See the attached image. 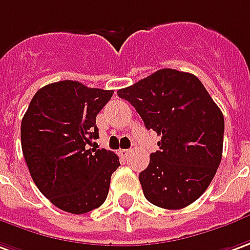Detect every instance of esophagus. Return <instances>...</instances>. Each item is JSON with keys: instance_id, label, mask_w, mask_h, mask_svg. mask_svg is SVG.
<instances>
[{"instance_id": "34e87169", "label": "esophagus", "mask_w": 250, "mask_h": 250, "mask_svg": "<svg viewBox=\"0 0 250 250\" xmlns=\"http://www.w3.org/2000/svg\"><path fill=\"white\" fill-rule=\"evenodd\" d=\"M130 149H120L119 150V154H122V157H125V155L130 154Z\"/></svg>"}]
</instances>
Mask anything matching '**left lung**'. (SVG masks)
Instances as JSON below:
<instances>
[{
	"instance_id": "left-lung-1",
	"label": "left lung",
	"mask_w": 250,
	"mask_h": 250,
	"mask_svg": "<svg viewBox=\"0 0 250 250\" xmlns=\"http://www.w3.org/2000/svg\"><path fill=\"white\" fill-rule=\"evenodd\" d=\"M118 96L131 103L147 130L161 139L139 174L150 203L180 210L208 188L222 160L225 119L203 83L191 73L161 69Z\"/></svg>"
}]
</instances>
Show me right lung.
Returning a JSON list of instances; mask_svg holds the SVG:
<instances>
[{"mask_svg":"<svg viewBox=\"0 0 250 250\" xmlns=\"http://www.w3.org/2000/svg\"><path fill=\"white\" fill-rule=\"evenodd\" d=\"M113 90L59 81L39 89L21 120V149L39 191L54 206L85 214L105 202L119 157L88 149L99 138L96 116Z\"/></svg>","mask_w":250,"mask_h":250,"instance_id":"right-lung-1","label":"right lung"}]
</instances>
